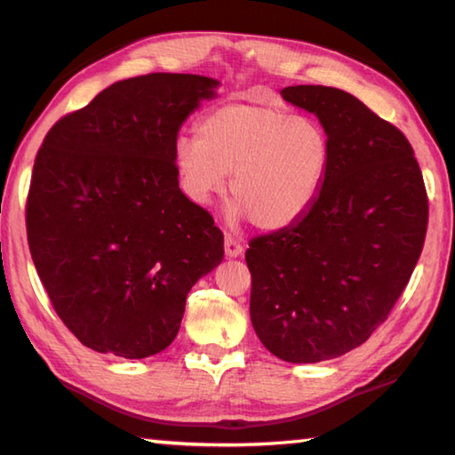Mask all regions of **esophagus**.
I'll return each instance as SVG.
<instances>
[{
	"label": "esophagus",
	"mask_w": 455,
	"mask_h": 455,
	"mask_svg": "<svg viewBox=\"0 0 455 455\" xmlns=\"http://www.w3.org/2000/svg\"><path fill=\"white\" fill-rule=\"evenodd\" d=\"M224 247H226L228 257H237V255H242V251H243V245L239 243V239H235L234 235H229V234H226Z\"/></svg>",
	"instance_id": "1"
}]
</instances>
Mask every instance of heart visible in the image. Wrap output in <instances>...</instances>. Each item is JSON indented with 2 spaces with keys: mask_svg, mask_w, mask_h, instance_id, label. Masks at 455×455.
Segmentation results:
<instances>
[{
  "mask_svg": "<svg viewBox=\"0 0 455 455\" xmlns=\"http://www.w3.org/2000/svg\"><path fill=\"white\" fill-rule=\"evenodd\" d=\"M176 170L186 194L205 204L226 188L234 216L261 229L301 220L319 196L331 164V139L313 116L267 102H228L210 110L198 136H180Z\"/></svg>",
  "mask_w": 455,
  "mask_h": 455,
  "instance_id": "1",
  "label": "heart"
}]
</instances>
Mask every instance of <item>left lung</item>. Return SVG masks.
<instances>
[{
	"mask_svg": "<svg viewBox=\"0 0 455 455\" xmlns=\"http://www.w3.org/2000/svg\"><path fill=\"white\" fill-rule=\"evenodd\" d=\"M281 97L319 116L331 164L301 220L250 242V315L281 361L321 363L388 319L422 253L427 194L406 136L350 92L297 84Z\"/></svg>",
	"mask_w": 455,
	"mask_h": 455,
	"instance_id": "obj_1",
	"label": "left lung"
}]
</instances>
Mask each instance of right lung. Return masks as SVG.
Segmentation results:
<instances>
[{
    "label": "right lung",
    "instance_id": "obj_1",
    "mask_svg": "<svg viewBox=\"0 0 455 455\" xmlns=\"http://www.w3.org/2000/svg\"><path fill=\"white\" fill-rule=\"evenodd\" d=\"M218 81L150 73L116 81L51 126L25 226L59 319L97 353L164 350L186 297L224 259V234L178 186L174 147Z\"/></svg>",
    "mask_w": 455,
    "mask_h": 455
}]
</instances>
